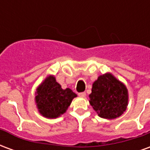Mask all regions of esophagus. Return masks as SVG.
Returning <instances> with one entry per match:
<instances>
[{"mask_svg":"<svg viewBox=\"0 0 150 150\" xmlns=\"http://www.w3.org/2000/svg\"><path fill=\"white\" fill-rule=\"evenodd\" d=\"M79 96L80 97H85V96H86V93H85L84 91H83V92H79Z\"/></svg>","mask_w":150,"mask_h":150,"instance_id":"34e87169","label":"esophagus"}]
</instances>
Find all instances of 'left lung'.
<instances>
[{"label": "left lung", "mask_w": 150, "mask_h": 150, "mask_svg": "<svg viewBox=\"0 0 150 150\" xmlns=\"http://www.w3.org/2000/svg\"><path fill=\"white\" fill-rule=\"evenodd\" d=\"M90 104L98 115L105 119L121 116L128 105V90L109 73L99 76L89 95Z\"/></svg>", "instance_id": "left-lung-1"}]
</instances>
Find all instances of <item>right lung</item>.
I'll return each mask as SVG.
<instances>
[{
	"instance_id": "1",
	"label": "right lung",
	"mask_w": 150,
	"mask_h": 150,
	"mask_svg": "<svg viewBox=\"0 0 150 150\" xmlns=\"http://www.w3.org/2000/svg\"><path fill=\"white\" fill-rule=\"evenodd\" d=\"M76 96L70 88L62 89L54 76H49L37 88L35 100L43 116L56 118L65 112Z\"/></svg>"
}]
</instances>
